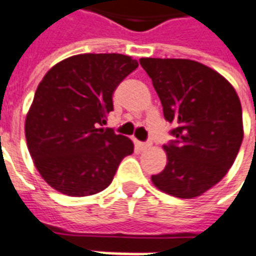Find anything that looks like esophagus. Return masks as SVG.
I'll return each instance as SVG.
<instances>
[{"label": "esophagus", "instance_id": "1", "mask_svg": "<svg viewBox=\"0 0 256 256\" xmlns=\"http://www.w3.org/2000/svg\"><path fill=\"white\" fill-rule=\"evenodd\" d=\"M137 146H138L141 150H148V148H150V142H137Z\"/></svg>", "mask_w": 256, "mask_h": 256}]
</instances>
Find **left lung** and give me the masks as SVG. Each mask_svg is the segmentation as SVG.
<instances>
[{
    "label": "left lung",
    "mask_w": 256,
    "mask_h": 256,
    "mask_svg": "<svg viewBox=\"0 0 256 256\" xmlns=\"http://www.w3.org/2000/svg\"><path fill=\"white\" fill-rule=\"evenodd\" d=\"M152 79L176 141L164 145L167 164L150 180L180 198L202 196L236 160L242 128V102L220 72L189 58H140Z\"/></svg>",
    "instance_id": "left-lung-1"
}]
</instances>
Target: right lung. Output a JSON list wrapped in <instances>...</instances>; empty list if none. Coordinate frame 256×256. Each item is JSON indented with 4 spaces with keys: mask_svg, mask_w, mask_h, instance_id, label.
<instances>
[{
    "mask_svg": "<svg viewBox=\"0 0 256 256\" xmlns=\"http://www.w3.org/2000/svg\"><path fill=\"white\" fill-rule=\"evenodd\" d=\"M138 67L119 53H84L54 64L36 88L24 123L27 148L58 192L82 198L112 182L133 141L104 130L118 84Z\"/></svg>",
    "mask_w": 256,
    "mask_h": 256,
    "instance_id": "add662e5",
    "label": "right lung"
}]
</instances>
